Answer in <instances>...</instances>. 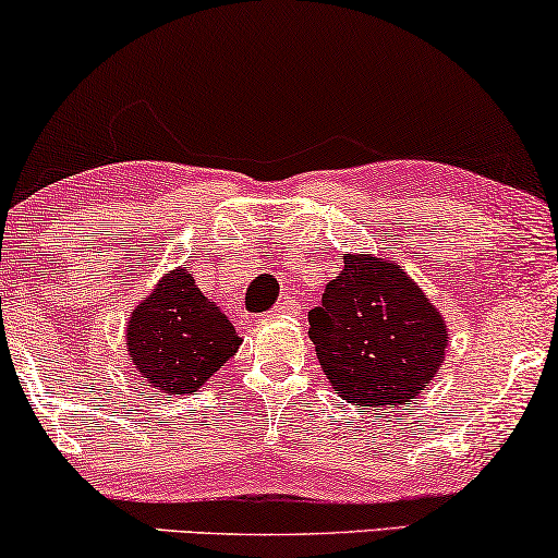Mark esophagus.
Instances as JSON below:
<instances>
[{
    "instance_id": "obj_1",
    "label": "esophagus",
    "mask_w": 558,
    "mask_h": 558,
    "mask_svg": "<svg viewBox=\"0 0 558 558\" xmlns=\"http://www.w3.org/2000/svg\"><path fill=\"white\" fill-rule=\"evenodd\" d=\"M294 310H296V302L292 300V296H284V300H279L277 304H274V310L269 312V317H277V315H292Z\"/></svg>"
}]
</instances>
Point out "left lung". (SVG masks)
Returning a JSON list of instances; mask_svg holds the SVG:
<instances>
[{"label": "left lung", "mask_w": 558, "mask_h": 558, "mask_svg": "<svg viewBox=\"0 0 558 558\" xmlns=\"http://www.w3.org/2000/svg\"><path fill=\"white\" fill-rule=\"evenodd\" d=\"M342 264L310 312L319 365L342 401L401 407L445 363V317L399 264L373 254H345Z\"/></svg>", "instance_id": "left-lung-1"}]
</instances>
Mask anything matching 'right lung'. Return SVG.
Listing matches in <instances>:
<instances>
[{"label":"right lung","instance_id":"right-lung-1","mask_svg":"<svg viewBox=\"0 0 558 558\" xmlns=\"http://www.w3.org/2000/svg\"><path fill=\"white\" fill-rule=\"evenodd\" d=\"M241 345L220 307L178 266L136 304L126 323V355L142 384L167 399L195 393Z\"/></svg>","mask_w":558,"mask_h":558}]
</instances>
